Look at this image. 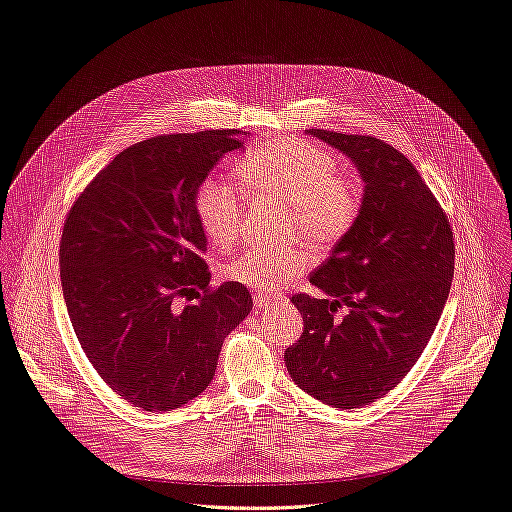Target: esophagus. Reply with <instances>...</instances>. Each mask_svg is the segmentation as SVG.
<instances>
[{
    "label": "esophagus",
    "instance_id": "34e87169",
    "mask_svg": "<svg viewBox=\"0 0 512 512\" xmlns=\"http://www.w3.org/2000/svg\"><path fill=\"white\" fill-rule=\"evenodd\" d=\"M254 306L260 308V310H269V308L277 306V300L266 298V296H254Z\"/></svg>",
    "mask_w": 512,
    "mask_h": 512
}]
</instances>
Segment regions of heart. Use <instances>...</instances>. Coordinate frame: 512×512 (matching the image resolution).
I'll return each mask as SVG.
<instances>
[{
  "instance_id": "b5f03b06",
  "label": "heart",
  "mask_w": 512,
  "mask_h": 512,
  "mask_svg": "<svg viewBox=\"0 0 512 512\" xmlns=\"http://www.w3.org/2000/svg\"><path fill=\"white\" fill-rule=\"evenodd\" d=\"M243 181L260 196L291 208L294 233L321 248L344 241L362 212V187L356 179L337 173L331 150L298 137H275L239 160ZM246 196L243 189L223 177H206L196 191V216L212 246L227 250L243 229ZM312 262L308 248L260 250L252 248L225 262L227 281L246 285L258 296H269L302 275Z\"/></svg>"
}]
</instances>
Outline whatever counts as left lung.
Returning a JSON list of instances; mask_svg holds the SVG:
<instances>
[{
	"label": "left lung",
	"mask_w": 512,
	"mask_h": 512,
	"mask_svg": "<svg viewBox=\"0 0 512 512\" xmlns=\"http://www.w3.org/2000/svg\"><path fill=\"white\" fill-rule=\"evenodd\" d=\"M308 135L356 164L364 204L352 233L310 275L325 296H291L304 333L285 350V367L308 396L362 408L406 377L433 335L454 277L452 229L419 170L389 143L323 129Z\"/></svg>",
	"instance_id": "obj_1"
}]
</instances>
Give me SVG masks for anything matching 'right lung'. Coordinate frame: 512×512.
Returning a JSON list of instances; mask_svg holds the SVG:
<instances>
[{
  "mask_svg": "<svg viewBox=\"0 0 512 512\" xmlns=\"http://www.w3.org/2000/svg\"><path fill=\"white\" fill-rule=\"evenodd\" d=\"M237 129L160 135L120 152L66 214L60 279L79 344L118 396L162 412L200 396L225 337L252 310L233 281L210 287L196 191L243 141ZM196 288L203 291L197 295ZM198 303L183 309L179 297Z\"/></svg>",
  "mask_w": 512,
  "mask_h": 512,
  "instance_id": "add662e5",
  "label": "right lung"
}]
</instances>
